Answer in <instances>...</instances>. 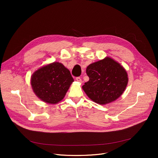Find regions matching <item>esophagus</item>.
<instances>
[{
  "label": "esophagus",
  "mask_w": 158,
  "mask_h": 158,
  "mask_svg": "<svg viewBox=\"0 0 158 158\" xmlns=\"http://www.w3.org/2000/svg\"><path fill=\"white\" fill-rule=\"evenodd\" d=\"M76 80L77 82H79L80 83H82V80H81V79L79 77H76Z\"/></svg>",
  "instance_id": "1"
}]
</instances>
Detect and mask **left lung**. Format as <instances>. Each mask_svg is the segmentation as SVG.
Masks as SVG:
<instances>
[{
  "label": "left lung",
  "instance_id": "8db88e82",
  "mask_svg": "<svg viewBox=\"0 0 158 158\" xmlns=\"http://www.w3.org/2000/svg\"><path fill=\"white\" fill-rule=\"evenodd\" d=\"M86 74L89 79L82 86V89L91 100L101 105L118 98L129 81L126 69L110 57L89 64Z\"/></svg>",
  "mask_w": 158,
  "mask_h": 158
}]
</instances>
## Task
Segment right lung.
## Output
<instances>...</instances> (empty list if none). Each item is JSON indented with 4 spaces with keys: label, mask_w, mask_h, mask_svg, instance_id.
Segmentation results:
<instances>
[{
    "label": "right lung",
    "mask_w": 158,
    "mask_h": 158,
    "mask_svg": "<svg viewBox=\"0 0 158 158\" xmlns=\"http://www.w3.org/2000/svg\"><path fill=\"white\" fill-rule=\"evenodd\" d=\"M73 82L69 70L59 62L41 66L31 78L33 92L40 100L50 104L61 101Z\"/></svg>",
    "instance_id": "1"
}]
</instances>
